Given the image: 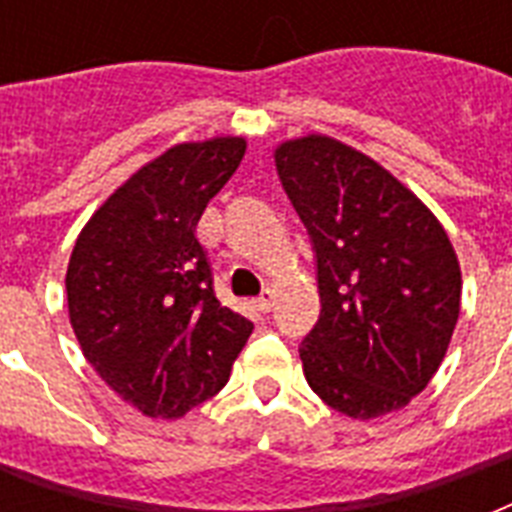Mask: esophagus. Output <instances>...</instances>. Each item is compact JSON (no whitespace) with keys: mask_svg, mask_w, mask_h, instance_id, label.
<instances>
[{"mask_svg":"<svg viewBox=\"0 0 512 512\" xmlns=\"http://www.w3.org/2000/svg\"><path fill=\"white\" fill-rule=\"evenodd\" d=\"M273 300H276V295H273V289H263V292H260V297H257V300H255L257 311H263V313H271V308H273Z\"/></svg>","mask_w":512,"mask_h":512,"instance_id":"1","label":"esophagus"}]
</instances>
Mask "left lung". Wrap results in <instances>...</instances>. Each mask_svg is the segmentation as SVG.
<instances>
[{"label":"left lung","mask_w":512,"mask_h":512,"mask_svg":"<svg viewBox=\"0 0 512 512\" xmlns=\"http://www.w3.org/2000/svg\"><path fill=\"white\" fill-rule=\"evenodd\" d=\"M311 233L321 316L300 345L305 380L353 420L428 388L460 316L462 273L438 217L382 164L329 135L273 151Z\"/></svg>","instance_id":"1"}]
</instances>
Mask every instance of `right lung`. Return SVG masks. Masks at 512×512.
<instances>
[{"label": "right lung", "mask_w": 512, "mask_h": 512, "mask_svg": "<svg viewBox=\"0 0 512 512\" xmlns=\"http://www.w3.org/2000/svg\"><path fill=\"white\" fill-rule=\"evenodd\" d=\"M244 151L233 135L167 148L95 209L68 260V319L84 358L154 420L215 396L255 329L220 305L196 239Z\"/></svg>", "instance_id": "1"}]
</instances>
